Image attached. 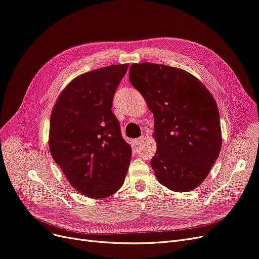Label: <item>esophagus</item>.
Listing matches in <instances>:
<instances>
[{
  "label": "esophagus",
  "mask_w": 259,
  "mask_h": 259,
  "mask_svg": "<svg viewBox=\"0 0 259 259\" xmlns=\"http://www.w3.org/2000/svg\"><path fill=\"white\" fill-rule=\"evenodd\" d=\"M144 139H145V136H144V135H143L142 137H139V138H137V139H136V144H140V143H142V142H143V140H144Z\"/></svg>",
  "instance_id": "esophagus-1"
}]
</instances>
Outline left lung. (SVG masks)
<instances>
[{
  "mask_svg": "<svg viewBox=\"0 0 259 259\" xmlns=\"http://www.w3.org/2000/svg\"><path fill=\"white\" fill-rule=\"evenodd\" d=\"M130 81L153 113L156 152L150 164L156 179L176 192L195 189L222 148L215 99L197 77L165 65L133 64Z\"/></svg>",
  "mask_w": 259,
  "mask_h": 259,
  "instance_id": "obj_1",
  "label": "left lung"
}]
</instances>
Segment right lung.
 Listing matches in <instances>:
<instances>
[{"label":"right lung","instance_id":"right-lung-1","mask_svg":"<svg viewBox=\"0 0 259 259\" xmlns=\"http://www.w3.org/2000/svg\"><path fill=\"white\" fill-rule=\"evenodd\" d=\"M127 68L111 65L76 76L60 93L51 114L53 159L70 185L92 199L115 193L128 169L132 148L111 110Z\"/></svg>","mask_w":259,"mask_h":259}]
</instances>
